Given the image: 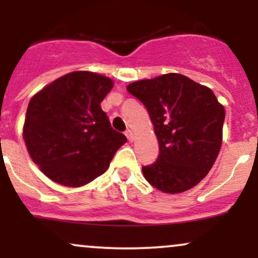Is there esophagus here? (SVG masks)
<instances>
[{
    "label": "esophagus",
    "instance_id": "34e87169",
    "mask_svg": "<svg viewBox=\"0 0 258 258\" xmlns=\"http://www.w3.org/2000/svg\"><path fill=\"white\" fill-rule=\"evenodd\" d=\"M125 135H126L127 139H128V142H133L135 137H133V132L131 131V130H127V131L125 132Z\"/></svg>",
    "mask_w": 258,
    "mask_h": 258
}]
</instances>
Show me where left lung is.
<instances>
[{
    "label": "left lung",
    "mask_w": 258,
    "mask_h": 258,
    "mask_svg": "<svg viewBox=\"0 0 258 258\" xmlns=\"http://www.w3.org/2000/svg\"><path fill=\"white\" fill-rule=\"evenodd\" d=\"M153 121L159 156L142 166L144 177L165 193L193 188L214 166L222 144L224 111L215 93L180 74H165L127 86Z\"/></svg>",
    "instance_id": "left-lung-1"
}]
</instances>
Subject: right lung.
Returning <instances> with one entry per match:
<instances>
[{"mask_svg":"<svg viewBox=\"0 0 258 258\" xmlns=\"http://www.w3.org/2000/svg\"><path fill=\"white\" fill-rule=\"evenodd\" d=\"M112 86L103 75L74 72L32 97L23 137L32 161L48 178L67 186L87 184L105 172L126 143L100 108Z\"/></svg>","mask_w":258,"mask_h":258,"instance_id":"right-lung-1","label":"right lung"}]
</instances>
